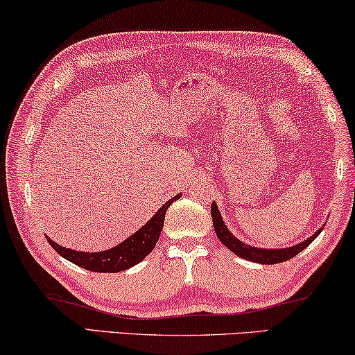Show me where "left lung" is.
I'll return each mask as SVG.
<instances>
[{"label": "left lung", "mask_w": 355, "mask_h": 355, "mask_svg": "<svg viewBox=\"0 0 355 355\" xmlns=\"http://www.w3.org/2000/svg\"><path fill=\"white\" fill-rule=\"evenodd\" d=\"M211 218H213V227H215V232L218 236V239L221 241V244L227 247L232 254H236L241 259L249 260V261H255V263H261V265H273V263H281V261L291 260L293 257L300 254L305 247H309L312 242L317 239V236L322 232L323 226L313 232L312 236L304 239L299 244L291 245V247H283V249H261V247H255L247 244V242H242L241 239L232 234V232L227 230L225 220H223L220 208H218L216 202L211 203Z\"/></svg>", "instance_id": "1"}]
</instances>
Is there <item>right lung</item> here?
Wrapping results in <instances>:
<instances>
[{"mask_svg":"<svg viewBox=\"0 0 355 355\" xmlns=\"http://www.w3.org/2000/svg\"><path fill=\"white\" fill-rule=\"evenodd\" d=\"M181 196L182 193H178V196L169 198L140 230L135 231L132 236H129L121 244L111 247L108 250L79 252L56 244L48 236L46 239L62 259L69 260L71 263L80 266V268L95 271V273H119V271H124L130 268V266L140 263L155 249V244H157L158 237L162 234L168 207Z\"/></svg>","mask_w":355,"mask_h":355,"instance_id":"add662e5","label":"right lung"}]
</instances>
